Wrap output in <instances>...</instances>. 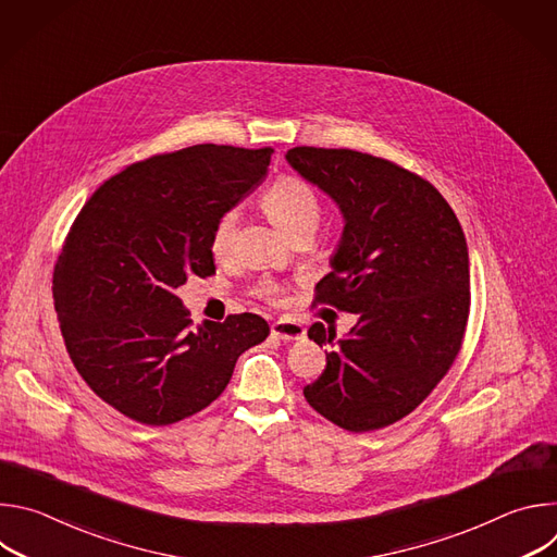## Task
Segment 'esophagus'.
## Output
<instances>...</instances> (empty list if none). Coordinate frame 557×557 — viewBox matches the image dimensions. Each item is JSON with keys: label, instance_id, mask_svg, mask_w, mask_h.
Here are the masks:
<instances>
[{"label": "esophagus", "instance_id": "esophagus-1", "mask_svg": "<svg viewBox=\"0 0 557 557\" xmlns=\"http://www.w3.org/2000/svg\"><path fill=\"white\" fill-rule=\"evenodd\" d=\"M271 333H273L275 337L284 339V342L304 339V335H306L304 326H301V324H297V322H293V320H277V322H273Z\"/></svg>", "mask_w": 557, "mask_h": 557}]
</instances>
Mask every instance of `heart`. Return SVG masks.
Segmentation results:
<instances>
[{
    "mask_svg": "<svg viewBox=\"0 0 557 557\" xmlns=\"http://www.w3.org/2000/svg\"><path fill=\"white\" fill-rule=\"evenodd\" d=\"M262 207L269 213V218L288 235V237H297V235H312L322 222L324 215V207H322V198L317 194V189L297 178V176H282L280 181H275L264 198H262ZM237 209H226L213 224L211 231V253L215 258H226L233 245L235 237V228H237ZM258 297L267 299V301H282L284 299V288L271 280H264L258 284L256 288Z\"/></svg>",
    "mask_w": 557,
    "mask_h": 557,
    "instance_id": "1",
    "label": "heart"
}]
</instances>
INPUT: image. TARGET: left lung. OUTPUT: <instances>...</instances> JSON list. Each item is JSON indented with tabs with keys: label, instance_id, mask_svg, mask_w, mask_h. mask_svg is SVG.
<instances>
[{
	"label": "left lung",
	"instance_id": "obj_1",
	"mask_svg": "<svg viewBox=\"0 0 557 557\" xmlns=\"http://www.w3.org/2000/svg\"><path fill=\"white\" fill-rule=\"evenodd\" d=\"M290 168L344 213L333 271L312 304L359 314L346 339L312 324L326 370L304 387L312 410L348 432L387 428L417 410L460 352L469 256L447 200L419 174L355 149L293 147Z\"/></svg>",
	"mask_w": 557,
	"mask_h": 557
}]
</instances>
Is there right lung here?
I'll return each instance as SVG.
<instances>
[{
	"label": "right lung",
	"instance_id": "1",
	"mask_svg": "<svg viewBox=\"0 0 557 557\" xmlns=\"http://www.w3.org/2000/svg\"><path fill=\"white\" fill-rule=\"evenodd\" d=\"M271 147L194 145L106 181L74 218L52 275L67 355L108 406L172 425L213 404L235 361L269 337L260 314L191 329L178 288L215 273V220L267 176Z\"/></svg>",
	"mask_w": 557,
	"mask_h": 557
}]
</instances>
